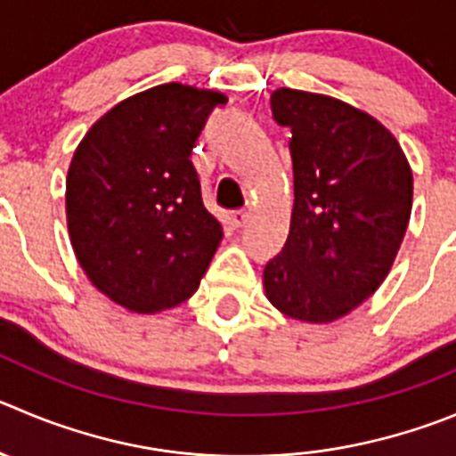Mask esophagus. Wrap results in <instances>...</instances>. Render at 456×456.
Wrapping results in <instances>:
<instances>
[{
  "instance_id": "obj_1",
  "label": "esophagus",
  "mask_w": 456,
  "mask_h": 456,
  "mask_svg": "<svg viewBox=\"0 0 456 456\" xmlns=\"http://www.w3.org/2000/svg\"><path fill=\"white\" fill-rule=\"evenodd\" d=\"M248 220H249V214H248V211H233V214L232 216H229V223H232L233 224V227H242V224H245V223H248Z\"/></svg>"
}]
</instances>
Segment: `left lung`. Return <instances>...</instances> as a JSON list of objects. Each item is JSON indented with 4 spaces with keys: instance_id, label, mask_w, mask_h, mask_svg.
Masks as SVG:
<instances>
[{
    "instance_id": "1",
    "label": "left lung",
    "mask_w": 456,
    "mask_h": 456,
    "mask_svg": "<svg viewBox=\"0 0 456 456\" xmlns=\"http://www.w3.org/2000/svg\"><path fill=\"white\" fill-rule=\"evenodd\" d=\"M270 105L292 132L295 207L263 288L286 317L329 324L367 301L394 265L411 214L410 161L378 118L333 96L279 87Z\"/></svg>"
}]
</instances>
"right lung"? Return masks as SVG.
Listing matches in <instances>:
<instances>
[{
  "mask_svg": "<svg viewBox=\"0 0 456 456\" xmlns=\"http://www.w3.org/2000/svg\"><path fill=\"white\" fill-rule=\"evenodd\" d=\"M224 103L214 89L157 85L105 112L71 157V248L94 288L130 313L189 299L223 240L189 157Z\"/></svg>",
  "mask_w": 456,
  "mask_h": 456,
  "instance_id": "add662e5",
  "label": "right lung"
}]
</instances>
